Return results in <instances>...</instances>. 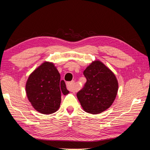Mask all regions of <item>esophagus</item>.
<instances>
[{
  "mask_svg": "<svg viewBox=\"0 0 150 150\" xmlns=\"http://www.w3.org/2000/svg\"><path fill=\"white\" fill-rule=\"evenodd\" d=\"M66 86H67V90H69L70 92H75L76 91L75 88L74 81H71V82H69V83H67L66 84Z\"/></svg>",
  "mask_w": 150,
  "mask_h": 150,
  "instance_id": "34e87169",
  "label": "esophagus"
}]
</instances>
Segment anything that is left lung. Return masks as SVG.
<instances>
[{"mask_svg":"<svg viewBox=\"0 0 150 150\" xmlns=\"http://www.w3.org/2000/svg\"><path fill=\"white\" fill-rule=\"evenodd\" d=\"M86 82L77 93L82 107L86 112L99 114L112 104L118 89L114 73L100 61H95L83 72Z\"/></svg>","mask_w":150,"mask_h":150,"instance_id":"8db88e82","label":"left lung"}]
</instances>
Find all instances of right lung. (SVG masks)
Listing matches in <instances>:
<instances>
[{
	"mask_svg": "<svg viewBox=\"0 0 150 150\" xmlns=\"http://www.w3.org/2000/svg\"><path fill=\"white\" fill-rule=\"evenodd\" d=\"M26 92L29 101L38 112L44 114L55 112L60 107L61 93L66 95L65 82L54 64L44 62L32 72L26 82Z\"/></svg>",
	"mask_w": 150,
	"mask_h": 150,
	"instance_id": "1",
	"label": "right lung"
}]
</instances>
